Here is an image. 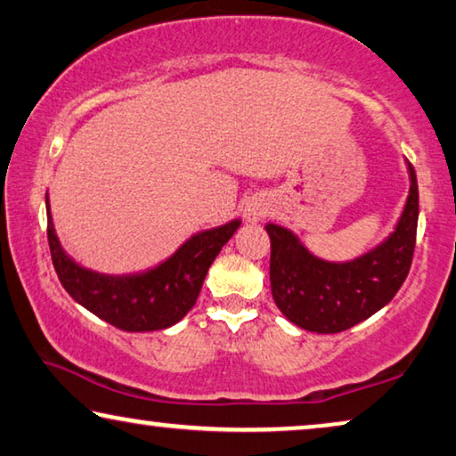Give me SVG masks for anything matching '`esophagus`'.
<instances>
[{
    "mask_svg": "<svg viewBox=\"0 0 456 456\" xmlns=\"http://www.w3.org/2000/svg\"><path fill=\"white\" fill-rule=\"evenodd\" d=\"M268 215V205L260 199H251L246 202V207H243V219L248 223H256L260 221L262 216Z\"/></svg>",
    "mask_w": 456,
    "mask_h": 456,
    "instance_id": "obj_1",
    "label": "esophagus"
}]
</instances>
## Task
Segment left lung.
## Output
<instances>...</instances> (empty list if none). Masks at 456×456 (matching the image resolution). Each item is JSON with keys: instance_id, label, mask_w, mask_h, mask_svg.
Returning a JSON list of instances; mask_svg holds the SVG:
<instances>
[{"instance_id": "obj_1", "label": "left lung", "mask_w": 456, "mask_h": 456, "mask_svg": "<svg viewBox=\"0 0 456 456\" xmlns=\"http://www.w3.org/2000/svg\"><path fill=\"white\" fill-rule=\"evenodd\" d=\"M407 166L411 186L397 229L354 262L319 260L289 229L268 223L272 297L289 322L317 334H338L369 319L397 295L411 268L419 213L416 172L411 163Z\"/></svg>"}]
</instances>
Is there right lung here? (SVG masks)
I'll return each instance as SVG.
<instances>
[{"instance_id": "1", "label": "right lung", "mask_w": 456, "mask_h": 456, "mask_svg": "<svg viewBox=\"0 0 456 456\" xmlns=\"http://www.w3.org/2000/svg\"><path fill=\"white\" fill-rule=\"evenodd\" d=\"M240 225L241 221L235 219L192 235L153 270L108 276L79 266L65 254L46 200V237L61 284L87 311L125 331H155L178 323L194 307L210 264Z\"/></svg>"}]
</instances>
